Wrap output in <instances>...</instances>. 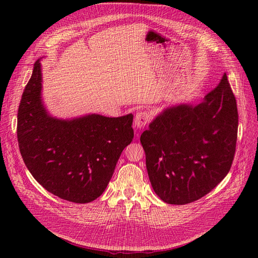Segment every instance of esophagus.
<instances>
[{
  "instance_id": "esophagus-1",
  "label": "esophagus",
  "mask_w": 258,
  "mask_h": 258,
  "mask_svg": "<svg viewBox=\"0 0 258 258\" xmlns=\"http://www.w3.org/2000/svg\"><path fill=\"white\" fill-rule=\"evenodd\" d=\"M151 115L150 113H147L145 111H141L137 113L136 117H135V127L137 129H142L146 126V123L151 120Z\"/></svg>"
}]
</instances>
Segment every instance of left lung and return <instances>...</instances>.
<instances>
[{"label":"left lung","mask_w":258,"mask_h":258,"mask_svg":"<svg viewBox=\"0 0 258 258\" xmlns=\"http://www.w3.org/2000/svg\"><path fill=\"white\" fill-rule=\"evenodd\" d=\"M238 110L227 76L198 104L166 107L140 138L156 195L169 205L206 196L229 172Z\"/></svg>","instance_id":"obj_1"}]
</instances>
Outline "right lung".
Returning a JSON list of instances; mask_svg holds the SVG:
<instances>
[{"mask_svg": "<svg viewBox=\"0 0 258 258\" xmlns=\"http://www.w3.org/2000/svg\"><path fill=\"white\" fill-rule=\"evenodd\" d=\"M42 89L38 59L18 108L22 159L46 190L75 204H88L103 194L121 152L134 139V115L57 118L46 110Z\"/></svg>", "mask_w": 258, "mask_h": 258, "instance_id": "1", "label": "right lung"}]
</instances>
